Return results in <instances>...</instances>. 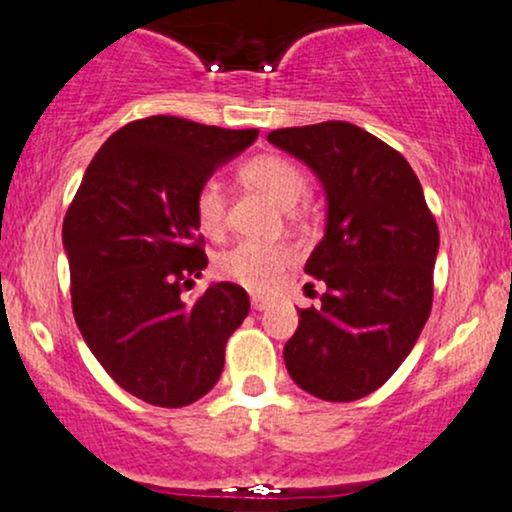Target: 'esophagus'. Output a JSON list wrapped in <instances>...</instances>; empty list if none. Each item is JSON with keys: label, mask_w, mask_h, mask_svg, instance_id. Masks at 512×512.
I'll use <instances>...</instances> for the list:
<instances>
[{"label": "esophagus", "mask_w": 512, "mask_h": 512, "mask_svg": "<svg viewBox=\"0 0 512 512\" xmlns=\"http://www.w3.org/2000/svg\"><path fill=\"white\" fill-rule=\"evenodd\" d=\"M250 303H252V308H255V310H267L269 308V298H264V296H252Z\"/></svg>", "instance_id": "esophagus-1"}]
</instances>
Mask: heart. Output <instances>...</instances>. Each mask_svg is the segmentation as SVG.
Instances as JSON below:
<instances>
[{
  "label": "heart",
  "mask_w": 512,
  "mask_h": 512,
  "mask_svg": "<svg viewBox=\"0 0 512 512\" xmlns=\"http://www.w3.org/2000/svg\"><path fill=\"white\" fill-rule=\"evenodd\" d=\"M240 180L252 190L262 192L279 204L281 209H293L308 195V175L291 158L279 154H264L250 158L240 168ZM197 226L204 236L221 238L226 231V199L216 182H204L195 197ZM296 262V252L291 245L276 243H245L233 245L216 260V274L231 284L255 293H269L279 286L291 264Z\"/></svg>",
  "instance_id": "obj_1"
}]
</instances>
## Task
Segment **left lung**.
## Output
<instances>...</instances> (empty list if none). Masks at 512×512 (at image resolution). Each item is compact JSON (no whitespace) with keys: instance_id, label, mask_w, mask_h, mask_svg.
Returning <instances> with one entry per match:
<instances>
[{"instance_id":"left-lung-1","label":"left lung","mask_w":512,"mask_h":512,"mask_svg":"<svg viewBox=\"0 0 512 512\" xmlns=\"http://www.w3.org/2000/svg\"><path fill=\"white\" fill-rule=\"evenodd\" d=\"M267 139L327 192L325 238L305 262L327 291L320 308L298 310L286 368L310 395L354 402L390 380L431 315L436 219L407 158L366 129L330 120Z\"/></svg>"}]
</instances>
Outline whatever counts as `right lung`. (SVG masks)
Here are the masks:
<instances>
[{
    "label": "right lung",
    "mask_w": 512,
    "mask_h": 512,
    "mask_svg": "<svg viewBox=\"0 0 512 512\" xmlns=\"http://www.w3.org/2000/svg\"><path fill=\"white\" fill-rule=\"evenodd\" d=\"M173 115L117 129L64 216L72 310L105 373L154 407H187L219 380L226 342L250 313L243 286L182 289L207 267L195 197L216 166L257 139Z\"/></svg>",
    "instance_id": "add662e5"
}]
</instances>
